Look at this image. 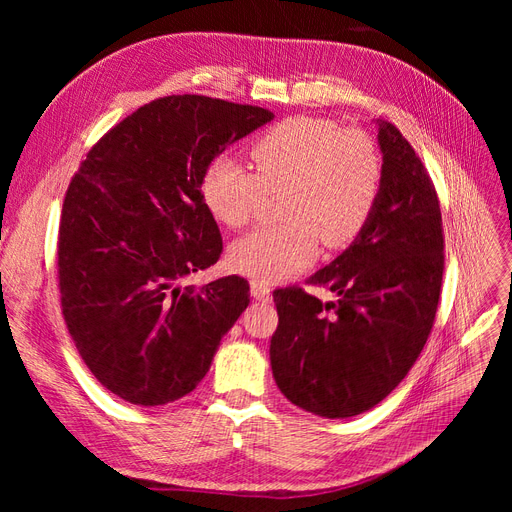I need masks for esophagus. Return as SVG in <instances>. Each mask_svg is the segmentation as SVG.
<instances>
[{
  "instance_id": "esophagus-1",
  "label": "esophagus",
  "mask_w": 512,
  "mask_h": 512,
  "mask_svg": "<svg viewBox=\"0 0 512 512\" xmlns=\"http://www.w3.org/2000/svg\"><path fill=\"white\" fill-rule=\"evenodd\" d=\"M250 288H252V297H254L256 301H265V303H269V301H271V288H269L267 284H262V282H252V284H250Z\"/></svg>"
}]
</instances>
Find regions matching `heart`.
Returning a JSON list of instances; mask_svg holds the SVG:
<instances>
[{"instance_id": "1", "label": "heart", "mask_w": 512, "mask_h": 512, "mask_svg": "<svg viewBox=\"0 0 512 512\" xmlns=\"http://www.w3.org/2000/svg\"><path fill=\"white\" fill-rule=\"evenodd\" d=\"M256 166L230 158L209 164L203 200L215 220L241 228L258 211L265 192L282 194V224L262 226L230 247V265L265 282L303 271L318 252L344 247L367 224L382 183V160L371 136L331 119L297 115L277 123L252 145Z\"/></svg>"}]
</instances>
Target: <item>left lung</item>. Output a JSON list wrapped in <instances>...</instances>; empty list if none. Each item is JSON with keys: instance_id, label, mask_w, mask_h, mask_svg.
Listing matches in <instances>:
<instances>
[{"instance_id": "8db88e82", "label": "left lung", "mask_w": 512, "mask_h": 512, "mask_svg": "<svg viewBox=\"0 0 512 512\" xmlns=\"http://www.w3.org/2000/svg\"><path fill=\"white\" fill-rule=\"evenodd\" d=\"M382 183L367 224L309 284L273 292L280 324L271 337L277 389L324 418L367 412L406 378L436 318L444 237L436 190L412 145L376 119Z\"/></svg>"}]
</instances>
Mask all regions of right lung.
<instances>
[{
    "instance_id": "add662e5",
    "label": "right lung",
    "mask_w": 512,
    "mask_h": 512,
    "mask_svg": "<svg viewBox=\"0 0 512 512\" xmlns=\"http://www.w3.org/2000/svg\"><path fill=\"white\" fill-rule=\"evenodd\" d=\"M271 119L260 106L166 96L106 132L74 175L59 224L61 307L85 365L123 401L192 393L250 305L243 277L181 282L222 254L205 170Z\"/></svg>"
}]
</instances>
